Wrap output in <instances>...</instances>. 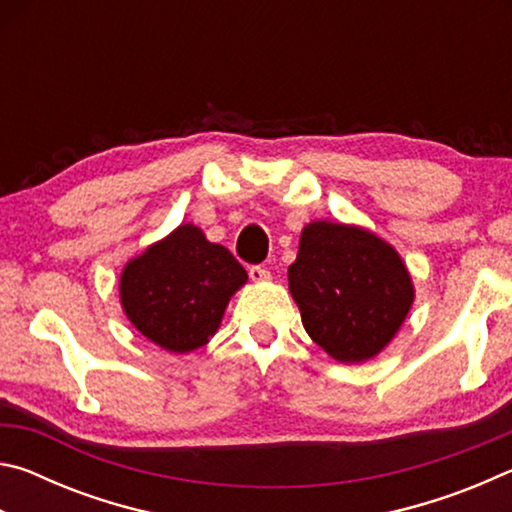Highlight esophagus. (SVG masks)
<instances>
[{"label": "esophagus", "instance_id": "34e87169", "mask_svg": "<svg viewBox=\"0 0 512 512\" xmlns=\"http://www.w3.org/2000/svg\"><path fill=\"white\" fill-rule=\"evenodd\" d=\"M248 275H250V280H253V282L271 280V271H268V268H264V266H250Z\"/></svg>", "mask_w": 512, "mask_h": 512}]
</instances>
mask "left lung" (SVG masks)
Returning <instances> with one entry per match:
<instances>
[{
    "label": "left lung",
    "instance_id": "1",
    "mask_svg": "<svg viewBox=\"0 0 512 512\" xmlns=\"http://www.w3.org/2000/svg\"><path fill=\"white\" fill-rule=\"evenodd\" d=\"M289 289L307 334L343 363L384 350L413 302L409 271L386 241L327 221L302 230Z\"/></svg>",
    "mask_w": 512,
    "mask_h": 512
}]
</instances>
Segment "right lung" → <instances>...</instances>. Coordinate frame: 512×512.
I'll list each match as a JSON object with an SVG mask.
<instances>
[{
  "label": "right lung",
  "mask_w": 512,
  "mask_h": 512,
  "mask_svg": "<svg viewBox=\"0 0 512 512\" xmlns=\"http://www.w3.org/2000/svg\"><path fill=\"white\" fill-rule=\"evenodd\" d=\"M246 277L228 248L210 244L194 225H180L126 264L121 305L149 341L169 352H192L216 332Z\"/></svg>",
  "instance_id": "add662e5"
}]
</instances>
